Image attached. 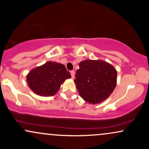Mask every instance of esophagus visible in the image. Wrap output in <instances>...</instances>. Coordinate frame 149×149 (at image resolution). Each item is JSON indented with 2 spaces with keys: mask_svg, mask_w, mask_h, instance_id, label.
<instances>
[{
  "mask_svg": "<svg viewBox=\"0 0 149 149\" xmlns=\"http://www.w3.org/2000/svg\"><path fill=\"white\" fill-rule=\"evenodd\" d=\"M71 77H72V78H74V77H75V71H71Z\"/></svg>",
  "mask_w": 149,
  "mask_h": 149,
  "instance_id": "1",
  "label": "esophagus"
}]
</instances>
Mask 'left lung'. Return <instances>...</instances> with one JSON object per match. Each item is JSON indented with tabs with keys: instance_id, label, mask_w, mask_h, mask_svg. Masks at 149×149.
Wrapping results in <instances>:
<instances>
[{
	"instance_id": "8db88e82",
	"label": "left lung",
	"mask_w": 149,
	"mask_h": 149,
	"mask_svg": "<svg viewBox=\"0 0 149 149\" xmlns=\"http://www.w3.org/2000/svg\"><path fill=\"white\" fill-rule=\"evenodd\" d=\"M75 84L80 96L89 104L102 103L113 92L117 83V71L103 60L80 61L76 71Z\"/></svg>"
}]
</instances>
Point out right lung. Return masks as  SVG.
Wrapping results in <instances>:
<instances>
[{
    "mask_svg": "<svg viewBox=\"0 0 149 149\" xmlns=\"http://www.w3.org/2000/svg\"><path fill=\"white\" fill-rule=\"evenodd\" d=\"M71 78L64 64L47 61L31 70L26 76V80L34 93L42 97H50L57 93L65 80Z\"/></svg>",
    "mask_w": 149,
    "mask_h": 149,
    "instance_id": "add662e5",
    "label": "right lung"
}]
</instances>
